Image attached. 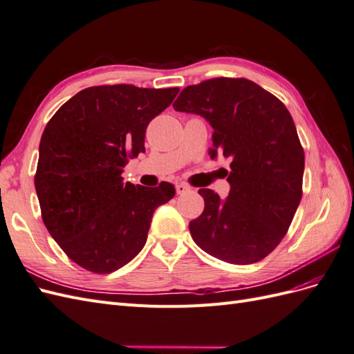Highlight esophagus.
I'll return each mask as SVG.
<instances>
[{"instance_id":"1","label":"esophagus","mask_w":354,"mask_h":354,"mask_svg":"<svg viewBox=\"0 0 354 354\" xmlns=\"http://www.w3.org/2000/svg\"><path fill=\"white\" fill-rule=\"evenodd\" d=\"M190 190H192V187H190L189 185H186V183H178V185H176L177 195H185V194H187V192H190Z\"/></svg>"}]
</instances>
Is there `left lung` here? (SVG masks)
Instances as JSON below:
<instances>
[{"mask_svg": "<svg viewBox=\"0 0 354 354\" xmlns=\"http://www.w3.org/2000/svg\"><path fill=\"white\" fill-rule=\"evenodd\" d=\"M173 108L198 113L214 128L211 156L229 158V196L199 189L203 212L189 223L201 250L226 263L269 255L291 226L303 196L304 151L285 104L246 78L189 85Z\"/></svg>", "mask_w": 354, "mask_h": 354, "instance_id": "left-lung-1", "label": "left lung"}]
</instances>
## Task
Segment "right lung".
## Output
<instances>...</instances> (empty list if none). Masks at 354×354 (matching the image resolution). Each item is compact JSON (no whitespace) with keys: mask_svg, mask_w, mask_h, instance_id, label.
<instances>
[{"mask_svg":"<svg viewBox=\"0 0 354 354\" xmlns=\"http://www.w3.org/2000/svg\"><path fill=\"white\" fill-rule=\"evenodd\" d=\"M178 87L95 85L75 94L48 121L39 143L35 190L47 230L69 259L111 273L142 251L155 209L173 185L124 183L122 168L145 152L146 128Z\"/></svg>","mask_w":354,"mask_h":354,"instance_id":"add662e5","label":"right lung"}]
</instances>
